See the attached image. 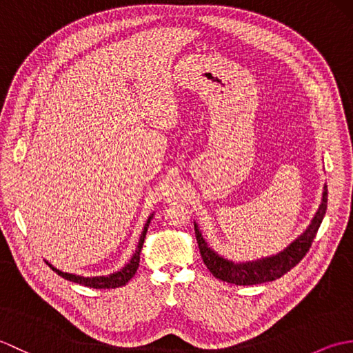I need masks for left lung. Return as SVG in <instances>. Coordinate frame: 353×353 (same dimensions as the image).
<instances>
[{
  "mask_svg": "<svg viewBox=\"0 0 353 353\" xmlns=\"http://www.w3.org/2000/svg\"><path fill=\"white\" fill-rule=\"evenodd\" d=\"M326 208H327V186L325 185L323 199H321V205L319 208L316 216L312 219L310 228L306 229L294 243H291L287 249L274 254V256L262 258L252 262H239V264L221 258L219 253H215L211 249V247H208L203 236L200 234L197 224H194V230H196V238L199 243L201 259H203L205 265L208 267L209 272L216 277V279L229 282V283L256 285V283H264V282L279 279L281 276L288 273L292 267H296L299 262L303 259L305 254L308 253L314 238L317 235L320 224L323 221Z\"/></svg>",
  "mask_w": 353,
  "mask_h": 353,
  "instance_id": "left-lung-1",
  "label": "left lung"
}]
</instances>
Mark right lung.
Instances as JSON below:
<instances>
[{"label": "right lung", "instance_id": "obj_1", "mask_svg": "<svg viewBox=\"0 0 353 353\" xmlns=\"http://www.w3.org/2000/svg\"><path fill=\"white\" fill-rule=\"evenodd\" d=\"M153 216V215H152ZM152 216L147 220L145 226H144V230H142L141 234V238H139V243H138V247H137V252L133 253V256L130 259L129 264H127L123 270H119V272L114 273V274H109V276H99V277H83V276H77V274H70V273H63L61 272V270H57L52 267L50 262H47V264L52 268V272H56L59 276H62L63 279L66 281H71V282H76V283H80V285H85V287H89V288H97V290H109V288H118V287H123V285H125L127 282H129L132 277L134 276V273H137V270L139 267V254H141V249H142V244H144V238H145V234H147V229H148V224L150 221H152Z\"/></svg>", "mask_w": 353, "mask_h": 353}]
</instances>
